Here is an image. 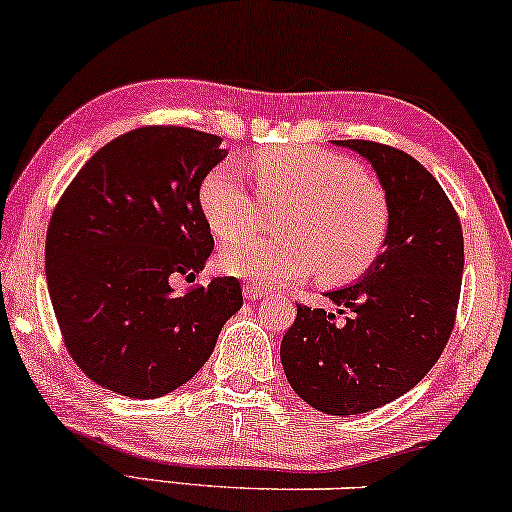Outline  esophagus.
Here are the masks:
<instances>
[{"label":"esophagus","instance_id":"1","mask_svg":"<svg viewBox=\"0 0 512 512\" xmlns=\"http://www.w3.org/2000/svg\"><path fill=\"white\" fill-rule=\"evenodd\" d=\"M243 293H245V300L255 302V300H262V297H267L269 290L262 288V286H257V283H245Z\"/></svg>","mask_w":512,"mask_h":512}]
</instances>
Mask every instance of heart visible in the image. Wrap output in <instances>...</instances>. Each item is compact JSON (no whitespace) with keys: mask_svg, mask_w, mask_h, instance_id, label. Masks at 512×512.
<instances>
[{"mask_svg":"<svg viewBox=\"0 0 512 512\" xmlns=\"http://www.w3.org/2000/svg\"><path fill=\"white\" fill-rule=\"evenodd\" d=\"M257 193L281 208V238L245 236L224 243V271L260 286L295 283L319 271L326 286L364 276L378 260L390 226V205L371 174L340 155L312 146L267 148L252 160ZM200 210L219 238L255 229L262 204L231 165L200 181Z\"/></svg>","mask_w":512,"mask_h":512,"instance_id":"1","label":"heart"}]
</instances>
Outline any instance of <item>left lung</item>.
Returning a JSON list of instances; mask_svg holds the SVG:
<instances>
[{
    "mask_svg": "<svg viewBox=\"0 0 512 512\" xmlns=\"http://www.w3.org/2000/svg\"><path fill=\"white\" fill-rule=\"evenodd\" d=\"M371 163L390 205L385 250L352 286L326 293L349 312L300 304L281 342L293 390L331 416L390 404L437 364L454 331L463 276V231L437 179L399 148L335 141Z\"/></svg>",
    "mask_w": 512,
    "mask_h": 512,
    "instance_id": "left-lung-1",
    "label": "left lung"
}]
</instances>
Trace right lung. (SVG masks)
I'll use <instances>...</instances> for the list:
<instances>
[{
	"mask_svg": "<svg viewBox=\"0 0 512 512\" xmlns=\"http://www.w3.org/2000/svg\"><path fill=\"white\" fill-rule=\"evenodd\" d=\"M226 158L189 127H139L84 163L51 215L44 262L70 357L96 385L132 399L177 390L210 359L243 304L234 276L174 295L215 241L200 181Z\"/></svg>",
	"mask_w": 512,
	"mask_h": 512,
	"instance_id": "obj_1",
	"label": "right lung"
}]
</instances>
